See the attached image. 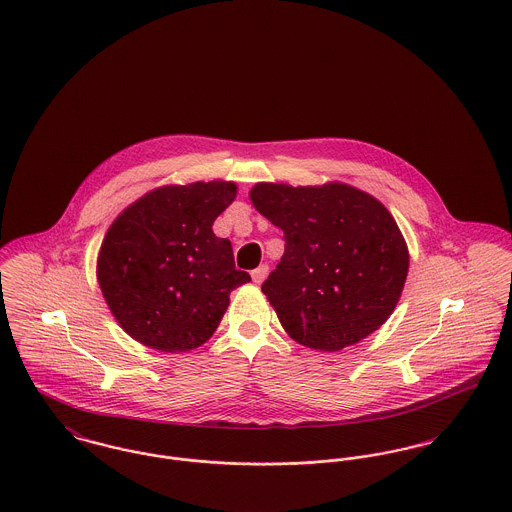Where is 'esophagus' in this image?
<instances>
[{
	"label": "esophagus",
	"instance_id": "obj_1",
	"mask_svg": "<svg viewBox=\"0 0 512 512\" xmlns=\"http://www.w3.org/2000/svg\"><path fill=\"white\" fill-rule=\"evenodd\" d=\"M267 275H269V265H259L255 271H251V279L255 284L263 283L267 279Z\"/></svg>",
	"mask_w": 512,
	"mask_h": 512
}]
</instances>
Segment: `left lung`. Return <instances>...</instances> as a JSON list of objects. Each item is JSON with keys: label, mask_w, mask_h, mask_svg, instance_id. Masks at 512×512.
I'll return each mask as SVG.
<instances>
[{"label": "left lung", "mask_w": 512, "mask_h": 512, "mask_svg": "<svg viewBox=\"0 0 512 512\" xmlns=\"http://www.w3.org/2000/svg\"><path fill=\"white\" fill-rule=\"evenodd\" d=\"M249 196L283 229L284 255L261 290L292 340L340 351L387 322L406 281L408 251L379 200L336 182H261Z\"/></svg>", "instance_id": "left-lung-1"}]
</instances>
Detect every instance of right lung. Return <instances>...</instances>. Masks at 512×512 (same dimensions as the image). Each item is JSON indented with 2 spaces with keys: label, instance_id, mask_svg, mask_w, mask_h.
<instances>
[{
  "label": "right lung",
  "instance_id": "add662e5",
  "mask_svg": "<svg viewBox=\"0 0 512 512\" xmlns=\"http://www.w3.org/2000/svg\"><path fill=\"white\" fill-rule=\"evenodd\" d=\"M235 198L233 182H194L149 192L108 229L98 257L104 298L133 338L188 351L216 332L229 292L251 277L235 269L231 241L214 220Z\"/></svg>",
  "mask_w": 512,
  "mask_h": 512
}]
</instances>
